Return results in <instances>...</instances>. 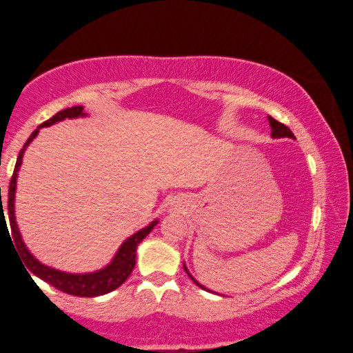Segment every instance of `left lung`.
I'll return each mask as SVG.
<instances>
[{
	"label": "left lung",
	"mask_w": 353,
	"mask_h": 353,
	"mask_svg": "<svg viewBox=\"0 0 353 353\" xmlns=\"http://www.w3.org/2000/svg\"><path fill=\"white\" fill-rule=\"evenodd\" d=\"M268 120H269V125H270V128H272V137H274V139H280V137H290V139H296V136L292 134V131H291L290 128H288L286 125H283V123H280V122H276L275 119L270 117V115H269V117H268ZM183 265H184V270H186V274L189 275V279L192 280V281L195 283V285L200 286L201 290H205V291H210V290H206V288H205L203 285H200V283H199L197 280H195L192 275L189 274V270H188V268H186V264H183ZM211 292H212V291H211Z\"/></svg>",
	"instance_id": "1"
}]
</instances>
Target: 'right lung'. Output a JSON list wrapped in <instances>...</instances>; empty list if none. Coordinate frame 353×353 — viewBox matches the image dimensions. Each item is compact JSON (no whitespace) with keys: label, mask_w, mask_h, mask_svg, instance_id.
I'll use <instances>...</instances> for the list:
<instances>
[{"label":"right lung","mask_w":353,"mask_h":353,"mask_svg":"<svg viewBox=\"0 0 353 353\" xmlns=\"http://www.w3.org/2000/svg\"><path fill=\"white\" fill-rule=\"evenodd\" d=\"M84 108L83 106H73V108H67L63 111L57 112L53 115L50 120H46L39 128L32 132L28 139L25 145L20 150L19 158H17V164L14 169V175L10 178V184H9V200H8V214H9V222H10V233L8 230V233L13 234V238L10 241H14L12 244H15L17 252H19L20 258L23 259V263L31 272L39 276L40 280H43L48 283V285L54 286L56 290H59L65 294H70V296H77V297H97V296H103V294H108L114 290H117L119 286H122L126 281V279L131 275L132 269L136 265V250L137 245L147 238L156 225H158V219H154L152 223H148L145 228L136 231L134 234H131L128 239H126L122 245L119 247L117 253H115L114 258L111 259V263L100 270H95V272H88V274H68L63 272V270H57L50 268V265L42 264L39 259L32 255V253L28 250V247L25 242L21 239L19 225L15 222V189H17V176H19V170L20 165L23 163V154H25L26 148L30 143L36 139L39 134V130L43 128V126H51L57 122H62L65 119H78V117H85L88 114H84ZM3 205V203H1ZM8 227L6 223V217H4V210L1 206V228ZM28 272V270H26Z\"/></svg>","instance_id":"obj_1"}]
</instances>
